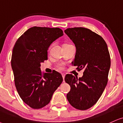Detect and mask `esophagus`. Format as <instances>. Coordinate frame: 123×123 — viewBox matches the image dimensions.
<instances>
[{"mask_svg":"<svg viewBox=\"0 0 123 123\" xmlns=\"http://www.w3.org/2000/svg\"><path fill=\"white\" fill-rule=\"evenodd\" d=\"M62 77H63V80H64V78H65V76H66V75H65L64 74H62Z\"/></svg>","mask_w":123,"mask_h":123,"instance_id":"obj_1","label":"esophagus"}]
</instances>
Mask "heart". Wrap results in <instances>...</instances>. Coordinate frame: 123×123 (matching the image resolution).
<instances>
[{"instance_id": "b5f03b06", "label": "heart", "mask_w": 123, "mask_h": 123, "mask_svg": "<svg viewBox=\"0 0 123 123\" xmlns=\"http://www.w3.org/2000/svg\"><path fill=\"white\" fill-rule=\"evenodd\" d=\"M57 68L59 69H60V70H63V69H64L65 68V64L63 63H59V64L57 65Z\"/></svg>"}]
</instances>
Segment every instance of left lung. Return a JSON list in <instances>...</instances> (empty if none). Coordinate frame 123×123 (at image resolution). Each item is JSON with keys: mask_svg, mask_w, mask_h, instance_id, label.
I'll use <instances>...</instances> for the list:
<instances>
[{"mask_svg": "<svg viewBox=\"0 0 123 123\" xmlns=\"http://www.w3.org/2000/svg\"><path fill=\"white\" fill-rule=\"evenodd\" d=\"M64 32L76 48L72 65L84 71L79 79L66 75L64 80L71 87L67 98L74 108L86 110L96 103L107 84L111 66L108 47L101 36L88 28H69Z\"/></svg>", "mask_w": 123, "mask_h": 123, "instance_id": "1", "label": "left lung"}]
</instances>
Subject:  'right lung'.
Masks as SVG:
<instances>
[{
  "label": "right lung",
  "mask_w": 123,
  "mask_h": 123,
  "mask_svg": "<svg viewBox=\"0 0 123 123\" xmlns=\"http://www.w3.org/2000/svg\"><path fill=\"white\" fill-rule=\"evenodd\" d=\"M63 35L59 28L33 27L15 44L11 67L15 85L22 100L32 108H42L49 103L53 93L63 81L60 73L43 74L41 63L47 60L51 44Z\"/></svg>",
  "instance_id": "add662e5"
}]
</instances>
